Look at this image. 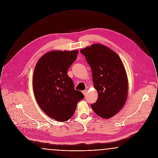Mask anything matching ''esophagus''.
<instances>
[{"instance_id": "esophagus-1", "label": "esophagus", "mask_w": 158, "mask_h": 158, "mask_svg": "<svg viewBox=\"0 0 158 158\" xmlns=\"http://www.w3.org/2000/svg\"><path fill=\"white\" fill-rule=\"evenodd\" d=\"M87 90H84L82 91V93H83V94H84V96L87 94Z\"/></svg>"}]
</instances>
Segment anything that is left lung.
<instances>
[{
	"instance_id": "1",
	"label": "left lung",
	"mask_w": 158,
	"mask_h": 158,
	"mask_svg": "<svg viewBox=\"0 0 158 158\" xmlns=\"http://www.w3.org/2000/svg\"><path fill=\"white\" fill-rule=\"evenodd\" d=\"M80 52L91 68L98 93L91 108L100 117L110 118L123 108L127 99L128 82L124 64L116 53L102 44H93Z\"/></svg>"
}]
</instances>
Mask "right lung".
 <instances>
[{
	"label": "right lung",
	"mask_w": 158,
	"mask_h": 158,
	"mask_svg": "<svg viewBox=\"0 0 158 158\" xmlns=\"http://www.w3.org/2000/svg\"><path fill=\"white\" fill-rule=\"evenodd\" d=\"M78 50H52L37 61L34 70L33 87L37 102L51 118L65 122L73 115L77 105L84 98L75 90L72 79L67 75L77 57Z\"/></svg>",
	"instance_id": "add662e5"
}]
</instances>
